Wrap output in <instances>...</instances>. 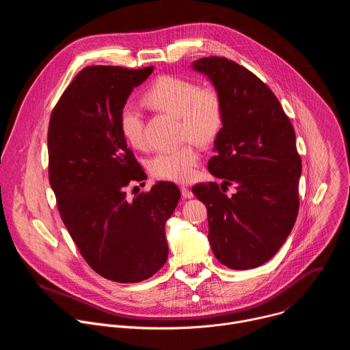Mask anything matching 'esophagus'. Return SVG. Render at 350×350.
Instances as JSON below:
<instances>
[{"label": "esophagus", "instance_id": "1", "mask_svg": "<svg viewBox=\"0 0 350 350\" xmlns=\"http://www.w3.org/2000/svg\"><path fill=\"white\" fill-rule=\"evenodd\" d=\"M181 195H183L185 199H189V198L193 196L192 191H191L189 188H187V187H181Z\"/></svg>", "mask_w": 350, "mask_h": 350}]
</instances>
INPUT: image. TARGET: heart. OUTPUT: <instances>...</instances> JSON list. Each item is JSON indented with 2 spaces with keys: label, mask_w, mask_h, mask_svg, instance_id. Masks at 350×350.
Listing matches in <instances>:
<instances>
[{
  "label": "heart",
  "mask_w": 350,
  "mask_h": 350,
  "mask_svg": "<svg viewBox=\"0 0 350 350\" xmlns=\"http://www.w3.org/2000/svg\"><path fill=\"white\" fill-rule=\"evenodd\" d=\"M145 104L180 119L184 139L198 144L212 142L221 130L223 103L213 87H199L193 80L178 76H162L145 92ZM126 141L134 148L146 144L144 119L137 107L127 104L119 116ZM199 154L192 144L174 151H162L151 161V173L163 180L187 181L196 166Z\"/></svg>",
  "instance_id": "obj_1"
}]
</instances>
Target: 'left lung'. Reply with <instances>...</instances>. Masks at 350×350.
Returning <instances> with one entry per match:
<instances>
[{
  "mask_svg": "<svg viewBox=\"0 0 350 350\" xmlns=\"http://www.w3.org/2000/svg\"><path fill=\"white\" fill-rule=\"evenodd\" d=\"M191 68L209 79L223 103L216 155L208 163L223 183L196 184L192 192L208 209L217 260L232 270L255 269L278 252L297 216L302 162L295 130L273 91L243 66L209 57ZM231 183L237 192L227 197L221 190Z\"/></svg>",
  "mask_w": 350,
  "mask_h": 350,
  "instance_id": "obj_1",
  "label": "left lung"
}]
</instances>
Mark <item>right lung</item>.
Wrapping results in <instances>:
<instances>
[{"label":"right lung","mask_w":350,"mask_h":350,"mask_svg":"<svg viewBox=\"0 0 350 350\" xmlns=\"http://www.w3.org/2000/svg\"><path fill=\"white\" fill-rule=\"evenodd\" d=\"M154 68H84L65 90L48 127V177L61 219L90 267L107 280L139 282L166 263L165 226L180 201L159 181L127 199L130 181L146 180L127 146L119 116L134 87Z\"/></svg>","instance_id":"add662e5"}]
</instances>
